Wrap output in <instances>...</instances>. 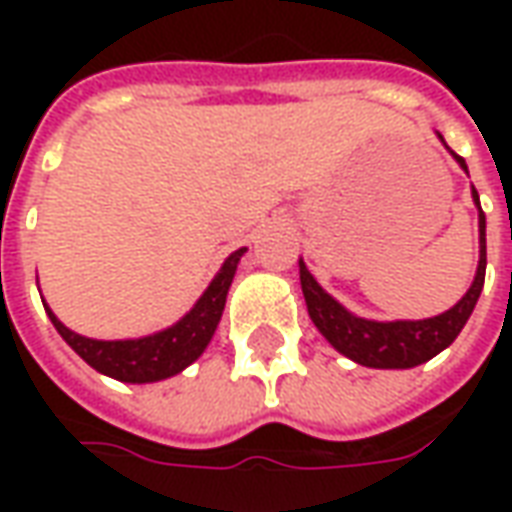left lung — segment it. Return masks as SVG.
Masks as SVG:
<instances>
[{
  "instance_id": "1",
  "label": "left lung",
  "mask_w": 512,
  "mask_h": 512,
  "mask_svg": "<svg viewBox=\"0 0 512 512\" xmlns=\"http://www.w3.org/2000/svg\"><path fill=\"white\" fill-rule=\"evenodd\" d=\"M458 164L466 169V161L461 156ZM474 202L480 205V197L474 191ZM301 266V290L307 299V310H310L312 323L321 329V334L329 343L365 367H381V370H406V367H417L428 362L436 354H441L447 345L461 334V329L469 321L474 304L480 299V290L485 282V213L480 208V266H477V277H474L472 288L463 296L452 310L441 312L436 318L428 321H395V323H378L356 318L345 310L343 304L326 293V290L315 282L304 263Z\"/></svg>"
}]
</instances>
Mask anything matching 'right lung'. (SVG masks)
Instances as JSON below:
<instances>
[{"mask_svg":"<svg viewBox=\"0 0 512 512\" xmlns=\"http://www.w3.org/2000/svg\"><path fill=\"white\" fill-rule=\"evenodd\" d=\"M241 255H244V249H238L224 260L222 271L213 277L208 290L202 293V299L194 304V310L183 321L175 323L172 329L142 337V340H115V343L90 340V337H82V334L71 332L68 326H62L49 307L46 312H49L51 323L57 326V332L62 334V340L98 373L117 378V381H128V384L161 381V378L175 376L183 367H189L205 351V345L211 343L213 332L222 321L227 290H230Z\"/></svg>","mask_w":512,"mask_h":512,"instance_id":"right-lung-1","label":"right lung"}]
</instances>
